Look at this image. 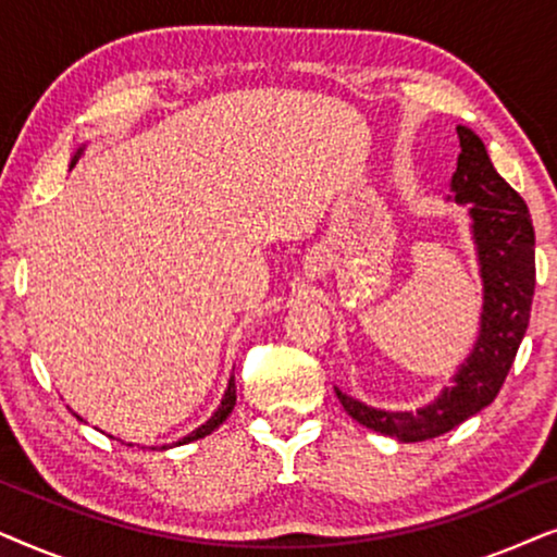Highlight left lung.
Listing matches in <instances>:
<instances>
[{
  "instance_id": "8db88e82",
  "label": "left lung",
  "mask_w": 557,
  "mask_h": 557,
  "mask_svg": "<svg viewBox=\"0 0 557 557\" xmlns=\"http://www.w3.org/2000/svg\"><path fill=\"white\" fill-rule=\"evenodd\" d=\"M461 154L451 177L459 205H471V235L484 284L482 322L471 355L459 364L451 387H444L418 410H380L337 391L349 416L364 429L393 436L403 444L436 438L476 416L497 398L517 349L528 332L535 294V231L520 195L494 170L484 141L467 126H456Z\"/></svg>"
}]
</instances>
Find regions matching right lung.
<instances>
[{
    "mask_svg": "<svg viewBox=\"0 0 557 557\" xmlns=\"http://www.w3.org/2000/svg\"><path fill=\"white\" fill-rule=\"evenodd\" d=\"M81 151H83V147H81L78 151H75V157H73V162H71V166L75 164V159H78V157H81ZM233 408H235V375L231 377V383H227V391H225V395H223V400H220V406H218V410H215V413H212V416L208 418V421H205V423L200 425V429H195L193 433H189V436H185V438H180V441H177V444H172V446H182V444H189V441L205 438V436H208V433H212V431H215V429H218V425H220V423H223L227 416H231V413H233ZM81 421H83V418H81ZM128 446H132V444H128ZM162 448H170V446H162Z\"/></svg>",
    "mask_w": 557,
    "mask_h": 557,
    "instance_id": "right-lung-1",
    "label": "right lung"
}]
</instances>
